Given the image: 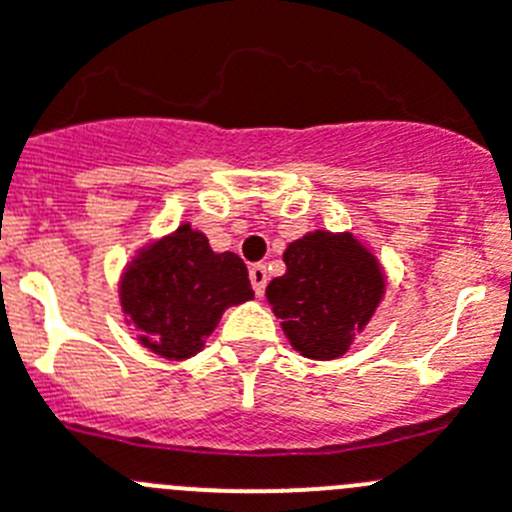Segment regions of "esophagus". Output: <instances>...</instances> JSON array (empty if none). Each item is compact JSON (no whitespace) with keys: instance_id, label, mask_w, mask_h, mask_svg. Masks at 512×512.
Returning <instances> with one entry per match:
<instances>
[{"instance_id":"1","label":"esophagus","mask_w":512,"mask_h":512,"mask_svg":"<svg viewBox=\"0 0 512 512\" xmlns=\"http://www.w3.org/2000/svg\"><path fill=\"white\" fill-rule=\"evenodd\" d=\"M250 280H252V288H255L257 296H262V293H265L267 280H270V275H267V267L262 265V262H257V265L250 267Z\"/></svg>"}]
</instances>
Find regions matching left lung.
I'll return each instance as SVG.
<instances>
[{"label":"left lung","mask_w":512,"mask_h":512,"mask_svg":"<svg viewBox=\"0 0 512 512\" xmlns=\"http://www.w3.org/2000/svg\"><path fill=\"white\" fill-rule=\"evenodd\" d=\"M283 260L288 270L270 280L265 296L285 336L303 357H342L380 303L375 257L352 234L313 232L288 245Z\"/></svg>","instance_id":"left-lung-1"}]
</instances>
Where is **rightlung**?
<instances>
[{
    "label": "right lung",
    "mask_w": 512,
    "mask_h": 512,
    "mask_svg": "<svg viewBox=\"0 0 512 512\" xmlns=\"http://www.w3.org/2000/svg\"><path fill=\"white\" fill-rule=\"evenodd\" d=\"M252 296L245 262L211 252L209 239L183 224L127 270L122 308L145 347L186 359L204 347L224 308Z\"/></svg>",
    "instance_id": "1"
}]
</instances>
